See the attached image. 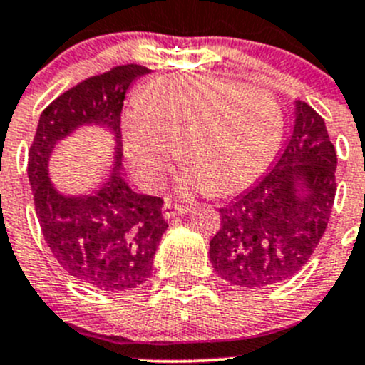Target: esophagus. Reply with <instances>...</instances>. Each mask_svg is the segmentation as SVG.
<instances>
[{"label": "esophagus", "instance_id": "obj_1", "mask_svg": "<svg viewBox=\"0 0 365 365\" xmlns=\"http://www.w3.org/2000/svg\"><path fill=\"white\" fill-rule=\"evenodd\" d=\"M162 212H163V217H165V220H173L175 216H183V214L190 212V207L176 205V203L165 202V203H163Z\"/></svg>", "mask_w": 365, "mask_h": 365}]
</instances>
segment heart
Wrapping results in <instances>:
<instances>
[{
    "label": "heart",
    "instance_id": "1",
    "mask_svg": "<svg viewBox=\"0 0 365 365\" xmlns=\"http://www.w3.org/2000/svg\"><path fill=\"white\" fill-rule=\"evenodd\" d=\"M282 113L270 93L214 75H171L145 86L122 118V145L142 185L162 183L182 149V194L247 189L277 149Z\"/></svg>",
    "mask_w": 365,
    "mask_h": 365
}]
</instances>
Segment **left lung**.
<instances>
[{"label": "left lung", "instance_id": "obj_1", "mask_svg": "<svg viewBox=\"0 0 365 365\" xmlns=\"http://www.w3.org/2000/svg\"><path fill=\"white\" fill-rule=\"evenodd\" d=\"M295 122L270 171L221 207L210 263L241 288H264L297 274L328 227L335 202L336 153L324 118L295 101Z\"/></svg>", "mask_w": 365, "mask_h": 365}]
</instances>
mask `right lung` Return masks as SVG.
Instances as JSON below:
<instances>
[{
	"mask_svg": "<svg viewBox=\"0 0 365 365\" xmlns=\"http://www.w3.org/2000/svg\"><path fill=\"white\" fill-rule=\"evenodd\" d=\"M145 73V66L124 64L64 91L41 113L29 151V182L44 241L71 277L102 292L133 290L148 281L167 230L163 200L135 192L120 173L125 91ZM86 125L114 135L110 178L90 195H64L49 180V158L61 140Z\"/></svg>",
	"mask_w": 365,
	"mask_h": 365,
	"instance_id": "right-lung-1",
	"label": "right lung"
}]
</instances>
